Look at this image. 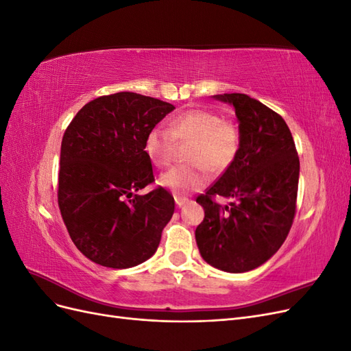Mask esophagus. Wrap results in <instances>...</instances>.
<instances>
[{"label": "esophagus", "mask_w": 351, "mask_h": 351, "mask_svg": "<svg viewBox=\"0 0 351 351\" xmlns=\"http://www.w3.org/2000/svg\"><path fill=\"white\" fill-rule=\"evenodd\" d=\"M174 199H176V205H177L178 208H182L183 205H186L187 202H189V199H187V197H183V196H176Z\"/></svg>", "instance_id": "esophagus-1"}]
</instances>
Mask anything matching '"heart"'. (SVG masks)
Segmentation results:
<instances>
[{"mask_svg":"<svg viewBox=\"0 0 351 351\" xmlns=\"http://www.w3.org/2000/svg\"><path fill=\"white\" fill-rule=\"evenodd\" d=\"M190 164L176 165L162 173L159 184L174 195H187L209 182V171L222 173L236 161L241 147L239 125L210 110L193 108L176 115L168 129L156 125L146 134L145 154L156 167L171 162L176 142H189Z\"/></svg>","mask_w":351,"mask_h":351,"instance_id":"1","label":"heart"}]
</instances>
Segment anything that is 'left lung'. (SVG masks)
<instances>
[{"instance_id":"obj_1","label":"left lung","mask_w":351,"mask_h":351,"mask_svg":"<svg viewBox=\"0 0 351 351\" xmlns=\"http://www.w3.org/2000/svg\"><path fill=\"white\" fill-rule=\"evenodd\" d=\"M231 104L241 132L240 152L196 202L205 218L195 236L209 265L226 272L261 267L282 246L295 215L300 162L289 125L267 105L244 93L215 95ZM217 195L235 200L227 207Z\"/></svg>"}]
</instances>
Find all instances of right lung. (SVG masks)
<instances>
[{
  "label": "right lung",
  "instance_id": "obj_1",
  "mask_svg": "<svg viewBox=\"0 0 351 351\" xmlns=\"http://www.w3.org/2000/svg\"><path fill=\"white\" fill-rule=\"evenodd\" d=\"M176 107L134 92L88 102L61 142L58 206L76 247L102 267L124 269L149 259L174 214V197L155 182L145 154L151 129Z\"/></svg>",
  "mask_w": 351,
  "mask_h": 351
}]
</instances>
